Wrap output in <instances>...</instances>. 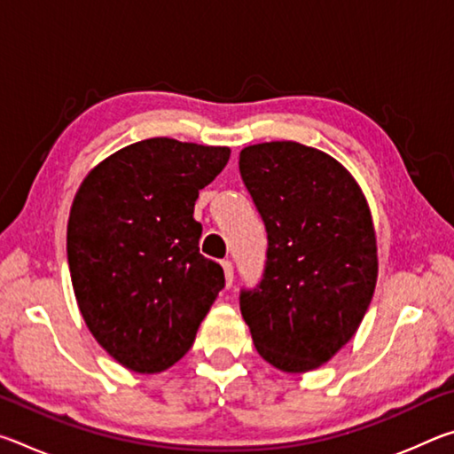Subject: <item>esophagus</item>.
Instances as JSON below:
<instances>
[{
	"label": "esophagus",
	"instance_id": "1",
	"mask_svg": "<svg viewBox=\"0 0 454 454\" xmlns=\"http://www.w3.org/2000/svg\"><path fill=\"white\" fill-rule=\"evenodd\" d=\"M222 268H224L226 286L230 288V286H232V282H234V266H232V262H230V260H222Z\"/></svg>",
	"mask_w": 454,
	"mask_h": 454
}]
</instances>
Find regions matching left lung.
<instances>
[{
  "label": "left lung",
  "mask_w": 454,
  "mask_h": 454,
  "mask_svg": "<svg viewBox=\"0 0 454 454\" xmlns=\"http://www.w3.org/2000/svg\"><path fill=\"white\" fill-rule=\"evenodd\" d=\"M240 176L264 222V274L240 290L258 355L284 372L333 358L364 318L379 274L366 198L328 153L298 142L240 152Z\"/></svg>",
  "instance_id": "obj_1"
}]
</instances>
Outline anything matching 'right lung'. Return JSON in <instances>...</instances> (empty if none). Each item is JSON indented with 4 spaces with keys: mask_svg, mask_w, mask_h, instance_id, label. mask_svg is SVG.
I'll use <instances>...</instances> for the list:
<instances>
[{
    "mask_svg": "<svg viewBox=\"0 0 454 454\" xmlns=\"http://www.w3.org/2000/svg\"><path fill=\"white\" fill-rule=\"evenodd\" d=\"M228 158V148L150 137L106 158L74 198L67 264L80 312L129 371L178 363L224 288L222 266L200 254L194 204Z\"/></svg>",
    "mask_w": 454,
    "mask_h": 454,
    "instance_id": "add662e5",
    "label": "right lung"
}]
</instances>
